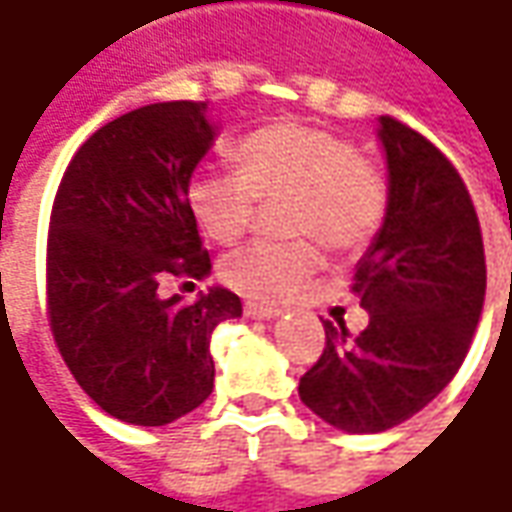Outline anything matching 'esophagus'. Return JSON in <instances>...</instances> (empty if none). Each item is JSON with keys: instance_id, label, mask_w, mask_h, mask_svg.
<instances>
[{"instance_id": "obj_1", "label": "esophagus", "mask_w": 512, "mask_h": 512, "mask_svg": "<svg viewBox=\"0 0 512 512\" xmlns=\"http://www.w3.org/2000/svg\"><path fill=\"white\" fill-rule=\"evenodd\" d=\"M245 316L247 319H259V322H270V319H279V316H282V310H279V307H265V305H253V302H247Z\"/></svg>"}]
</instances>
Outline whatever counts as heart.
I'll return each instance as SVG.
<instances>
[{
  "label": "heart",
  "instance_id": "1",
  "mask_svg": "<svg viewBox=\"0 0 512 512\" xmlns=\"http://www.w3.org/2000/svg\"><path fill=\"white\" fill-rule=\"evenodd\" d=\"M239 173L202 170L187 185V202L210 239H242L259 199L287 202L285 233L319 242L327 253L362 250L384 222L387 185L344 136L313 125L279 122L250 133L236 148ZM310 242L247 245L222 259V279L262 305H285L305 290L322 256Z\"/></svg>",
  "mask_w": 512,
  "mask_h": 512
}]
</instances>
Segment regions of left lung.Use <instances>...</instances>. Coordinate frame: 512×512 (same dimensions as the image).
<instances>
[{
  "label": "left lung",
  "mask_w": 512,
  "mask_h": 512,
  "mask_svg": "<svg viewBox=\"0 0 512 512\" xmlns=\"http://www.w3.org/2000/svg\"><path fill=\"white\" fill-rule=\"evenodd\" d=\"M387 159L384 222L356 267L370 322L350 336L325 322V350L299 379L302 402L344 433H382L433 402L482 319V227L462 176L399 119H379Z\"/></svg>",
  "instance_id": "left-lung-1"
}]
</instances>
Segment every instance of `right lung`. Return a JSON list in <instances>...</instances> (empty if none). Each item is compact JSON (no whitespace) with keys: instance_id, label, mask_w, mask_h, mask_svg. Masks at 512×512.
I'll list each match as a JSON object with an SVG mask.
<instances>
[{"instance_id":"right-lung-1","label":"right lung","mask_w":512,"mask_h":512,"mask_svg":"<svg viewBox=\"0 0 512 512\" xmlns=\"http://www.w3.org/2000/svg\"><path fill=\"white\" fill-rule=\"evenodd\" d=\"M216 139L207 102H156L70 159L48 233V322L73 379L113 419L162 427L213 390L210 333L242 316L227 287L185 305L168 276L205 279L187 185Z\"/></svg>"}]
</instances>
